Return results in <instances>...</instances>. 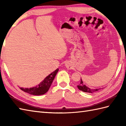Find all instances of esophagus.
Returning <instances> with one entry per match:
<instances>
[{
	"label": "esophagus",
	"mask_w": 126,
	"mask_h": 126,
	"mask_svg": "<svg viewBox=\"0 0 126 126\" xmlns=\"http://www.w3.org/2000/svg\"><path fill=\"white\" fill-rule=\"evenodd\" d=\"M65 65H66V68H67L68 69H71V65H70V64H69V63H67L65 64Z\"/></svg>",
	"instance_id": "34e87169"
}]
</instances>
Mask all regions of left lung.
Segmentation results:
<instances>
[{
	"label": "left lung",
	"mask_w": 126,
	"mask_h": 126,
	"mask_svg": "<svg viewBox=\"0 0 126 126\" xmlns=\"http://www.w3.org/2000/svg\"><path fill=\"white\" fill-rule=\"evenodd\" d=\"M77 88H79V89L80 90H82V92H84L85 93H92L94 92H97V90H99L100 89H92V88H89L86 85H85L83 84L82 79H81V82L79 85H77Z\"/></svg>",
	"instance_id": "8db88e82"
}]
</instances>
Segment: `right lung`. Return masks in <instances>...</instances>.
I'll return each instance as SVG.
<instances>
[{
    "instance_id": "obj_1",
    "label": "right lung",
    "mask_w": 126,
    "mask_h": 126,
    "mask_svg": "<svg viewBox=\"0 0 126 126\" xmlns=\"http://www.w3.org/2000/svg\"><path fill=\"white\" fill-rule=\"evenodd\" d=\"M58 70V69H56L55 71L52 72L49 75H48L43 81V82H42L39 85H37L36 87L31 88H20V89L24 91V92L28 93L31 95H40L44 94L49 90L51 85L53 82V80L54 79L56 75L57 74Z\"/></svg>"
}]
</instances>
